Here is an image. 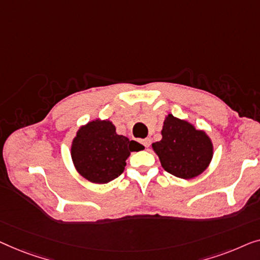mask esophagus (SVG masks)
<instances>
[{
    "instance_id": "1",
    "label": "esophagus",
    "mask_w": 260,
    "mask_h": 260,
    "mask_svg": "<svg viewBox=\"0 0 260 260\" xmlns=\"http://www.w3.org/2000/svg\"><path fill=\"white\" fill-rule=\"evenodd\" d=\"M141 144L145 146V147H148L149 145H151V139H148V138H146V139H144V140H141Z\"/></svg>"
}]
</instances>
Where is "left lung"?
Returning <instances> with one entry per match:
<instances>
[{
	"label": "left lung",
	"instance_id": "left-lung-1",
	"mask_svg": "<svg viewBox=\"0 0 260 260\" xmlns=\"http://www.w3.org/2000/svg\"><path fill=\"white\" fill-rule=\"evenodd\" d=\"M161 134V140L154 142L152 147L164 170L182 179H192L206 170L213 147L205 132L168 114Z\"/></svg>",
	"mask_w": 260,
	"mask_h": 260
}]
</instances>
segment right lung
I'll use <instances>...</instances> for the list:
<instances>
[{
  "instance_id": "right-lung-1",
  "label": "right lung",
  "mask_w": 260,
  "mask_h": 260,
  "mask_svg": "<svg viewBox=\"0 0 260 260\" xmlns=\"http://www.w3.org/2000/svg\"><path fill=\"white\" fill-rule=\"evenodd\" d=\"M142 148L139 142L116 134L112 122L95 120L79 129L73 140L72 159L83 178L106 184L122 173L131 152Z\"/></svg>"
}]
</instances>
